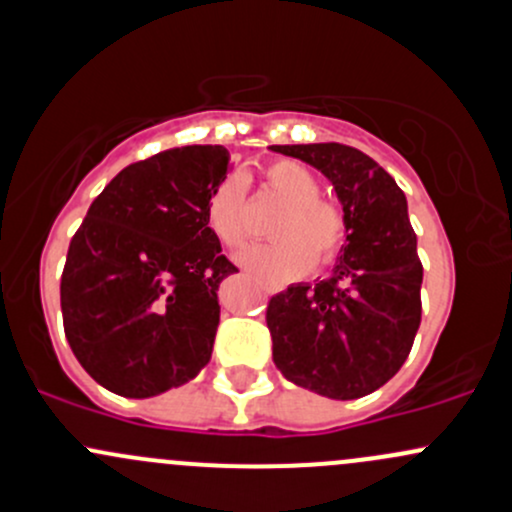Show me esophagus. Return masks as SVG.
I'll return each instance as SVG.
<instances>
[{
  "label": "esophagus",
  "mask_w": 512,
  "mask_h": 512,
  "mask_svg": "<svg viewBox=\"0 0 512 512\" xmlns=\"http://www.w3.org/2000/svg\"><path fill=\"white\" fill-rule=\"evenodd\" d=\"M279 289H282V287H279V284H267V292H270V294H277Z\"/></svg>",
  "instance_id": "34e87169"
}]
</instances>
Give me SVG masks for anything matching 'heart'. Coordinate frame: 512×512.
I'll return each instance as SVG.
<instances>
[{"mask_svg":"<svg viewBox=\"0 0 512 512\" xmlns=\"http://www.w3.org/2000/svg\"><path fill=\"white\" fill-rule=\"evenodd\" d=\"M262 184L287 201V206L272 225L277 240L242 252V265L260 277L282 282L304 274L314 260L316 265L331 262L346 238V215L336 201L321 196V181L314 171L294 159H277L262 169ZM206 218L213 235L225 247L238 250L245 245L250 223L240 176H228L213 188L206 203Z\"/></svg>","mask_w":512,"mask_h":512,"instance_id":"b5f03b06","label":"heart"}]
</instances>
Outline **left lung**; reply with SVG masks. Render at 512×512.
I'll return each mask as SVG.
<instances>
[{
  "mask_svg": "<svg viewBox=\"0 0 512 512\" xmlns=\"http://www.w3.org/2000/svg\"><path fill=\"white\" fill-rule=\"evenodd\" d=\"M270 149L319 169L346 215L331 277L292 284L267 304L274 365L316 395L358 400L402 368L422 321V262L407 198L378 161L346 144Z\"/></svg>",
  "mask_w": 512,
  "mask_h": 512,
  "instance_id": "obj_1",
  "label": "left lung"
}]
</instances>
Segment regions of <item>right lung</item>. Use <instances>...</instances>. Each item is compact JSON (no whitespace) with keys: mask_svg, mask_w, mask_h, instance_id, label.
I'll list each match as a JSON object with an SVG mask.
<instances>
[{"mask_svg":"<svg viewBox=\"0 0 512 512\" xmlns=\"http://www.w3.org/2000/svg\"><path fill=\"white\" fill-rule=\"evenodd\" d=\"M230 171L218 144L129 164L93 201L61 277L66 338L85 373L122 397L161 395L213 353L218 287L238 267L206 218Z\"/></svg>","mask_w":512,"mask_h":512,"instance_id":"obj_1","label":"right lung"}]
</instances>
